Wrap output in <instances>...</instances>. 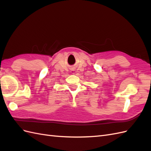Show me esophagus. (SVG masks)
<instances>
[{
    "label": "esophagus",
    "instance_id": "esophagus-1",
    "mask_svg": "<svg viewBox=\"0 0 151 151\" xmlns=\"http://www.w3.org/2000/svg\"><path fill=\"white\" fill-rule=\"evenodd\" d=\"M71 72H72V73H73V74H74L75 70H74V69H72V70H71Z\"/></svg>",
    "mask_w": 151,
    "mask_h": 151
}]
</instances>
